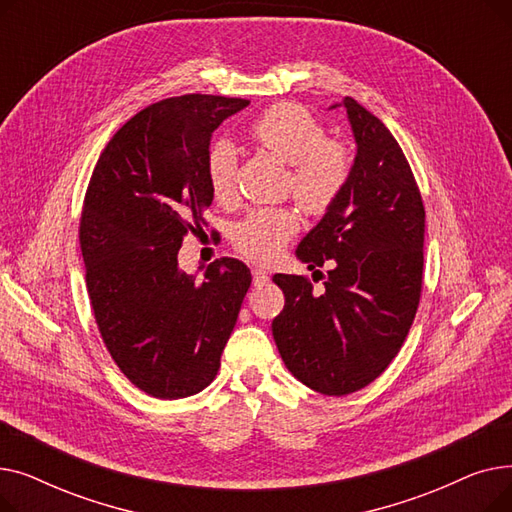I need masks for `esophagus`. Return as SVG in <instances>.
Masks as SVG:
<instances>
[{
    "mask_svg": "<svg viewBox=\"0 0 512 512\" xmlns=\"http://www.w3.org/2000/svg\"><path fill=\"white\" fill-rule=\"evenodd\" d=\"M267 280H270V274H267L265 270H261V267H255V270H253V284L255 286H263Z\"/></svg>",
    "mask_w": 512,
    "mask_h": 512,
    "instance_id": "esophagus-1",
    "label": "esophagus"
}]
</instances>
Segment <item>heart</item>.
Here are the masks:
<instances>
[{
  "mask_svg": "<svg viewBox=\"0 0 512 512\" xmlns=\"http://www.w3.org/2000/svg\"><path fill=\"white\" fill-rule=\"evenodd\" d=\"M249 137L290 164L288 188L307 213H326L344 193L353 159L340 141L326 139L319 120L297 103H276L255 118ZM238 153L230 141H218L207 153V180L213 197L228 201L236 188ZM297 215L288 209H259L234 230L236 249L255 263L274 261L297 232Z\"/></svg>",
  "mask_w": 512,
  "mask_h": 512,
  "instance_id": "b5f03b06",
  "label": "heart"
}]
</instances>
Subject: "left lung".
<instances>
[{
	"instance_id": "1",
	"label": "left lung",
	"mask_w": 512,
	"mask_h": 512,
	"mask_svg": "<svg viewBox=\"0 0 512 512\" xmlns=\"http://www.w3.org/2000/svg\"><path fill=\"white\" fill-rule=\"evenodd\" d=\"M357 155L342 197L301 240L297 257L326 264L321 292L305 276L276 274L284 309L272 334L288 371L307 388L353 394L386 371L421 299L425 207L392 132L353 97L342 103ZM336 107V105H332Z\"/></svg>"
}]
</instances>
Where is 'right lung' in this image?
Returning a JSON list of instances; mask_svg holds the SVG:
<instances>
[{
  "instance_id": "1",
  "label": "right lung",
  "mask_w": 512,
  "mask_h": 512,
  "mask_svg": "<svg viewBox=\"0 0 512 512\" xmlns=\"http://www.w3.org/2000/svg\"><path fill=\"white\" fill-rule=\"evenodd\" d=\"M247 105L193 93L145 107L105 145L87 188L78 238L97 328L120 371L155 398L213 382L251 286L232 257L209 263L203 282L178 267L182 238L203 232L213 201L211 134Z\"/></svg>"
}]
</instances>
